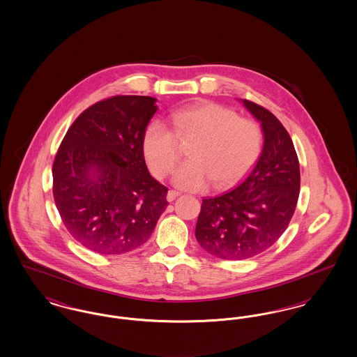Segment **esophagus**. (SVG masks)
I'll use <instances>...</instances> for the list:
<instances>
[{"label": "esophagus", "mask_w": 357, "mask_h": 357, "mask_svg": "<svg viewBox=\"0 0 357 357\" xmlns=\"http://www.w3.org/2000/svg\"><path fill=\"white\" fill-rule=\"evenodd\" d=\"M176 197H179V192H178V191L170 190V191L167 192V201H169V202H172Z\"/></svg>", "instance_id": "34e87169"}]
</instances>
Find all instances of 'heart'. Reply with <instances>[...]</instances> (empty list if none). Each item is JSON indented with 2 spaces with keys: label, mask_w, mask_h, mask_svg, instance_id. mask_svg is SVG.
<instances>
[{
  "label": "heart",
  "mask_w": 357,
  "mask_h": 357,
  "mask_svg": "<svg viewBox=\"0 0 357 357\" xmlns=\"http://www.w3.org/2000/svg\"><path fill=\"white\" fill-rule=\"evenodd\" d=\"M174 130L162 120L149 123L142 137V151L156 178L170 172L179 158V141L195 139L188 159L172 172V183L182 190H204L211 182L227 187L253 167L262 149V131L255 120L217 102H198L171 115Z\"/></svg>",
  "instance_id": "heart-1"
}]
</instances>
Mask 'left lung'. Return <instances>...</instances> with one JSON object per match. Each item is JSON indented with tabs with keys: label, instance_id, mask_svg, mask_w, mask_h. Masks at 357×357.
Segmentation results:
<instances>
[{
	"label": "left lung",
	"instance_id": "left-lung-1",
	"mask_svg": "<svg viewBox=\"0 0 357 357\" xmlns=\"http://www.w3.org/2000/svg\"><path fill=\"white\" fill-rule=\"evenodd\" d=\"M242 102L261 123L262 153L239 186L202 199L195 226L202 249L222 259H246L269 249L287 230L300 194V165L288 131L266 108Z\"/></svg>",
	"mask_w": 357,
	"mask_h": 357
}]
</instances>
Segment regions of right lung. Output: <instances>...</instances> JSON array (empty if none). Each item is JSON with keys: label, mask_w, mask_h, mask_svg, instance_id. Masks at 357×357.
Instances as JSON below:
<instances>
[{"label": "right lung", "mask_w": 357, "mask_h": 357, "mask_svg": "<svg viewBox=\"0 0 357 357\" xmlns=\"http://www.w3.org/2000/svg\"><path fill=\"white\" fill-rule=\"evenodd\" d=\"M151 96H114L73 121L53 162V198L69 234L91 252L123 255L150 236L169 188L150 175L142 137Z\"/></svg>", "instance_id": "right-lung-1"}]
</instances>
